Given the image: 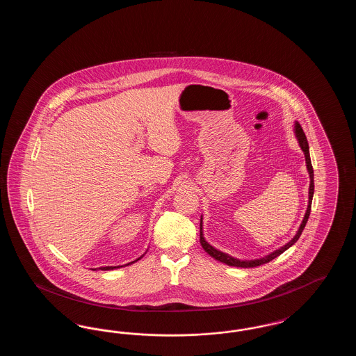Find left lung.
<instances>
[{"instance_id":"1","label":"left lung","mask_w":356,"mask_h":356,"mask_svg":"<svg viewBox=\"0 0 356 356\" xmlns=\"http://www.w3.org/2000/svg\"><path fill=\"white\" fill-rule=\"evenodd\" d=\"M295 134H296V137H298V141H299L300 148H302V149H303V152H305V164H307V170H308V173H309L308 207H307V211H305V219L302 221V224H300V227H299V231L296 232L295 237H293L292 240H289L287 244H286V245H283L282 248H279V250L273 251L272 254H267V256H264V257H260V259H256V260H237V259L232 257V256H229V254H224V252L218 251L216 248H213L211 244H208V243L205 241V238H204L203 236V225H202V224H203V221L200 220V244H202L204 251H205L207 254H209V256H212L213 259L219 260L221 263H225L227 266H231V267L254 268V267H259V266H261V264L270 263V261L273 260L275 257H277L279 254H282L284 251H287L288 248H289L291 245H293V244L298 241V238L300 237L302 232H303V229H305V224H307L308 218H309V212H311V204H312V197H314V170H312V164H311V157H309V149H308V141H307V137H305V132H303V129H302L300 124H298V122L295 124Z\"/></svg>"}]
</instances>
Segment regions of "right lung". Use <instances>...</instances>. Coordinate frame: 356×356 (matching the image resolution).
Returning a JSON list of instances; mask_svg holds the SVG:
<instances>
[{"mask_svg":"<svg viewBox=\"0 0 356 356\" xmlns=\"http://www.w3.org/2000/svg\"><path fill=\"white\" fill-rule=\"evenodd\" d=\"M137 260H140V257H138ZM137 260H135V261H137ZM135 261H132V263H135ZM132 263H128V264H132ZM128 264H127V266H128ZM115 268H119V267H102L100 270H102V271H109V270H115Z\"/></svg>","mask_w":356,"mask_h":356,"instance_id":"add662e5","label":"right lung"}]
</instances>
